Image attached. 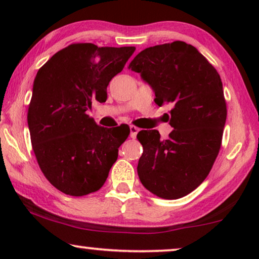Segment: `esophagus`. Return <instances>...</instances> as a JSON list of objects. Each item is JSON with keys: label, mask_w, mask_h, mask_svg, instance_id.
I'll list each match as a JSON object with an SVG mask.
<instances>
[{"label": "esophagus", "mask_w": 259, "mask_h": 259, "mask_svg": "<svg viewBox=\"0 0 259 259\" xmlns=\"http://www.w3.org/2000/svg\"><path fill=\"white\" fill-rule=\"evenodd\" d=\"M130 131H131V138H136L137 137V134H138V132H139V128H138V127H136V126H130Z\"/></svg>", "instance_id": "obj_1"}]
</instances>
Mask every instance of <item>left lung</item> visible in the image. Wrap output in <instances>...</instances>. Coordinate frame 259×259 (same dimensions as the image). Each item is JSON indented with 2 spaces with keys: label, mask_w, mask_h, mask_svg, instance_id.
<instances>
[{
  "label": "left lung",
  "mask_w": 259,
  "mask_h": 259,
  "mask_svg": "<svg viewBox=\"0 0 259 259\" xmlns=\"http://www.w3.org/2000/svg\"><path fill=\"white\" fill-rule=\"evenodd\" d=\"M128 69L153 90L155 104L172 105L169 125L175 128L166 140L157 130L138 133L144 148L138 176L155 196L178 199L204 182L221 150L226 121L221 76L183 41L144 49Z\"/></svg>",
  "instance_id": "obj_1"
}]
</instances>
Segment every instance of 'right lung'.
Segmentation results:
<instances>
[{
  "label": "right lung",
  "mask_w": 259,
  "mask_h": 259,
  "mask_svg": "<svg viewBox=\"0 0 259 259\" xmlns=\"http://www.w3.org/2000/svg\"><path fill=\"white\" fill-rule=\"evenodd\" d=\"M134 47L74 44L38 69L28 109L31 145L42 173L61 192L81 197L104 185L130 127L95 123L87 111L107 100V86Z\"/></svg>",
  "instance_id": "right-lung-1"
}]
</instances>
